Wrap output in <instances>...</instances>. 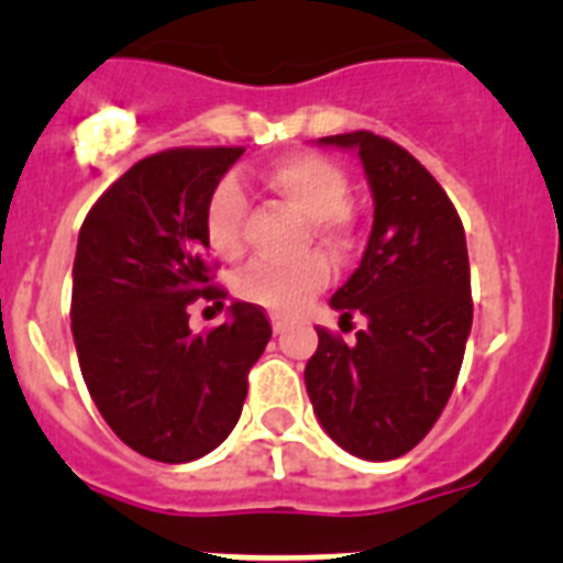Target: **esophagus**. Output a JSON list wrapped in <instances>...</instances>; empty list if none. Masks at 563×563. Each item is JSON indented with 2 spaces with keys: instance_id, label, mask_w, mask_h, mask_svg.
Listing matches in <instances>:
<instances>
[{
  "instance_id": "34e87169",
  "label": "esophagus",
  "mask_w": 563,
  "mask_h": 563,
  "mask_svg": "<svg viewBox=\"0 0 563 563\" xmlns=\"http://www.w3.org/2000/svg\"><path fill=\"white\" fill-rule=\"evenodd\" d=\"M271 324H273V332H285V327H287V318H282V316H271Z\"/></svg>"
}]
</instances>
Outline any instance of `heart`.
<instances>
[{
  "label": "heart",
  "instance_id": "1",
  "mask_svg": "<svg viewBox=\"0 0 563 563\" xmlns=\"http://www.w3.org/2000/svg\"><path fill=\"white\" fill-rule=\"evenodd\" d=\"M267 188L282 194L301 217L312 222L318 236L335 239L343 236L350 213V180L338 163L330 157L312 152H296L278 157L262 172ZM247 217V194L242 183L225 174L208 194L202 208V231L208 245L217 256L233 258L242 251V225ZM330 282V265L324 256L307 253L292 262H273V258H256L245 271L239 273V296L253 305L271 307L276 312H292L305 305L307 298L316 296Z\"/></svg>",
  "mask_w": 563,
  "mask_h": 563
}]
</instances>
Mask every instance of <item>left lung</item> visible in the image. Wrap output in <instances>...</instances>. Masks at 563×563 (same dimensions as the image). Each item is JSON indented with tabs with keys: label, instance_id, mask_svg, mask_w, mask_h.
Masks as SVG:
<instances>
[{
	"label": "left lung",
	"instance_id": "8db88e82",
	"mask_svg": "<svg viewBox=\"0 0 563 563\" xmlns=\"http://www.w3.org/2000/svg\"><path fill=\"white\" fill-rule=\"evenodd\" d=\"M357 152L375 222L357 271L338 287L341 324L366 318L355 343L318 330L305 383L321 429L343 451L386 462L409 454L442 415L474 321L460 213L417 157L372 132L318 137Z\"/></svg>",
	"mask_w": 563,
	"mask_h": 563
}]
</instances>
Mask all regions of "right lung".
Here are the masks:
<instances>
[{"label": "right lung", "mask_w": 563, "mask_h": 563, "mask_svg": "<svg viewBox=\"0 0 563 563\" xmlns=\"http://www.w3.org/2000/svg\"><path fill=\"white\" fill-rule=\"evenodd\" d=\"M245 148H168L134 163L84 220L73 265V338L89 395L129 449L191 462L236 426L247 372L273 330L233 301L225 324L188 330V305L220 301L202 208Z\"/></svg>", "instance_id": "1"}]
</instances>
